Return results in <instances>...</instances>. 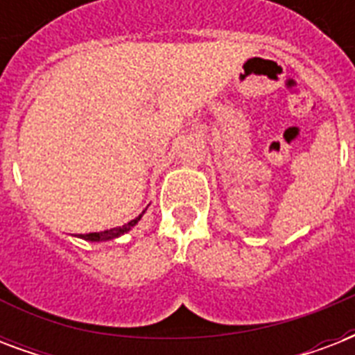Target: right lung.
<instances>
[{"mask_svg":"<svg viewBox=\"0 0 355 355\" xmlns=\"http://www.w3.org/2000/svg\"><path fill=\"white\" fill-rule=\"evenodd\" d=\"M141 216L144 214H139L136 219H132V221H128L127 225H123V227H118V228H110V230H105V232H90V234H80L79 237H83V239H86V241H108V239H116V237L123 236V234H127L130 228L136 225V223L141 219Z\"/></svg>","mask_w":355,"mask_h":355,"instance_id":"obj_1","label":"right lung"}]
</instances>
